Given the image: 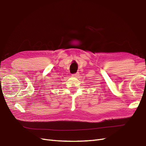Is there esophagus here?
Segmentation results:
<instances>
[{"label": "esophagus", "mask_w": 146, "mask_h": 146, "mask_svg": "<svg viewBox=\"0 0 146 146\" xmlns=\"http://www.w3.org/2000/svg\"><path fill=\"white\" fill-rule=\"evenodd\" d=\"M78 76H79V72H77L76 74H74L72 75V76L73 77H78Z\"/></svg>", "instance_id": "34e87169"}]
</instances>
